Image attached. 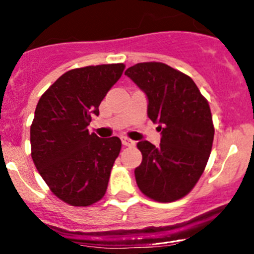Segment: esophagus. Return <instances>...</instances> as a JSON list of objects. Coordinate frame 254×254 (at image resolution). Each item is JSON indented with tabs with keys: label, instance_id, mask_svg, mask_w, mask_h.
Listing matches in <instances>:
<instances>
[{
	"label": "esophagus",
	"instance_id": "34e87169",
	"mask_svg": "<svg viewBox=\"0 0 254 254\" xmlns=\"http://www.w3.org/2000/svg\"><path fill=\"white\" fill-rule=\"evenodd\" d=\"M122 142L124 146H134L135 141H132L131 139H127V137H122Z\"/></svg>",
	"mask_w": 254,
	"mask_h": 254
}]
</instances>
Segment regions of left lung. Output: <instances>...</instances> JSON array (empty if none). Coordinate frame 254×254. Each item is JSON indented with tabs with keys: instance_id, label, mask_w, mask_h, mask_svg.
Instances as JSON below:
<instances>
[{
	"instance_id": "1",
	"label": "left lung",
	"mask_w": 254,
	"mask_h": 254,
	"mask_svg": "<svg viewBox=\"0 0 254 254\" xmlns=\"http://www.w3.org/2000/svg\"><path fill=\"white\" fill-rule=\"evenodd\" d=\"M125 75L146 94L147 115L158 124V147L142 140L135 168L140 190L161 203L178 200L203 175L214 140L209 103L189 76L162 63H141Z\"/></svg>"
}]
</instances>
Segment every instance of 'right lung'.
<instances>
[{
    "mask_svg": "<svg viewBox=\"0 0 254 254\" xmlns=\"http://www.w3.org/2000/svg\"><path fill=\"white\" fill-rule=\"evenodd\" d=\"M124 64L87 66L60 76L35 108L30 127L32 158L54 194L72 206L103 198L122 148L119 137L101 139L87 127L117 83Z\"/></svg>",
    "mask_w": 254,
    "mask_h": 254,
    "instance_id": "obj_1",
    "label": "right lung"
}]
</instances>
